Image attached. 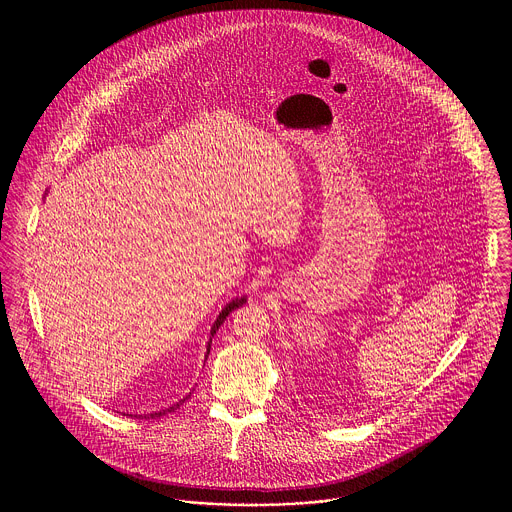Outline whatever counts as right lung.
Returning a JSON list of instances; mask_svg holds the SVG:
<instances>
[{"mask_svg": "<svg viewBox=\"0 0 512 512\" xmlns=\"http://www.w3.org/2000/svg\"><path fill=\"white\" fill-rule=\"evenodd\" d=\"M244 301H246V297H236V299H232V301H230V303H228V305H226V307L220 311V315L217 317V321H215L213 329H211V335H213V337H215V333L219 331L220 325L224 323V319H226V317H228V315H230L234 309H238V307H240ZM209 347H211V343H209ZM189 396H191V394H189ZM189 396H187V398H189ZM187 398H183L181 402H177V404L169 406V408H167V410H163V412H155V414H149V416H151V418H159V416H165L167 412L171 414V412H175V410H177V408H179V406H181V404H183Z\"/></svg>", "mask_w": 512, "mask_h": 512, "instance_id": "obj_1", "label": "right lung"}]
</instances>
